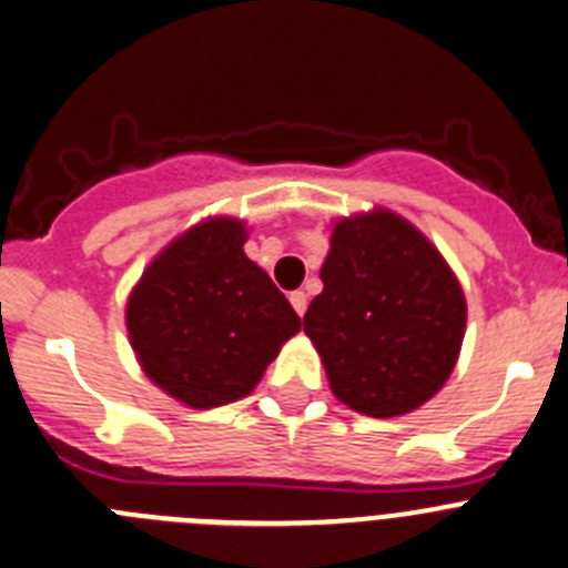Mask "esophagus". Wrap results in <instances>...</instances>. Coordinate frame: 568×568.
<instances>
[{
  "label": "esophagus",
  "mask_w": 568,
  "mask_h": 568,
  "mask_svg": "<svg viewBox=\"0 0 568 568\" xmlns=\"http://www.w3.org/2000/svg\"><path fill=\"white\" fill-rule=\"evenodd\" d=\"M290 304H293V310L298 312L301 317H304V312H306V293H301V290H298V293H293V295H290Z\"/></svg>",
  "instance_id": "34e87169"
}]
</instances>
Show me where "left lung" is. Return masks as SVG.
<instances>
[{"mask_svg": "<svg viewBox=\"0 0 568 568\" xmlns=\"http://www.w3.org/2000/svg\"><path fill=\"white\" fill-rule=\"evenodd\" d=\"M321 281L304 332L345 407L398 418L446 385L466 337V295L409 220L382 206L339 217Z\"/></svg>", "mask_w": 568, "mask_h": 568, "instance_id": "8db88e82", "label": "left lung"}]
</instances>
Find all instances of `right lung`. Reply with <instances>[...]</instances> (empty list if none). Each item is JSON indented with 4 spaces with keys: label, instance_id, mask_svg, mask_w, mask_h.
I'll use <instances>...</instances> for the list:
<instances>
[{
    "label": "right lung",
    "instance_id": "add662e5",
    "mask_svg": "<svg viewBox=\"0 0 568 568\" xmlns=\"http://www.w3.org/2000/svg\"><path fill=\"white\" fill-rule=\"evenodd\" d=\"M245 240V220H200L155 253L128 295V339L144 376L192 409L245 398L301 332Z\"/></svg>",
    "mask_w": 568,
    "mask_h": 568
}]
</instances>
